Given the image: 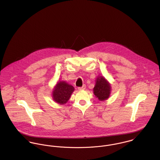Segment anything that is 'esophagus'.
Instances as JSON below:
<instances>
[{
    "mask_svg": "<svg viewBox=\"0 0 160 160\" xmlns=\"http://www.w3.org/2000/svg\"><path fill=\"white\" fill-rule=\"evenodd\" d=\"M86 85H83L82 87L78 88V90H79V91H81V90H84V89H86Z\"/></svg>",
    "mask_w": 160,
    "mask_h": 160,
    "instance_id": "34e87169",
    "label": "esophagus"
}]
</instances>
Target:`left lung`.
<instances>
[{
    "instance_id": "1",
    "label": "left lung",
    "mask_w": 160,
    "mask_h": 160,
    "mask_svg": "<svg viewBox=\"0 0 160 160\" xmlns=\"http://www.w3.org/2000/svg\"><path fill=\"white\" fill-rule=\"evenodd\" d=\"M111 86L107 81L102 76L97 78L96 84L93 88V93L100 100L107 99L110 93Z\"/></svg>"
}]
</instances>
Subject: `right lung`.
I'll return each instance as SVG.
<instances>
[{"instance_id":"add662e5","label":"right lung","mask_w":160,"mask_h":160,"mask_svg":"<svg viewBox=\"0 0 160 160\" xmlns=\"http://www.w3.org/2000/svg\"><path fill=\"white\" fill-rule=\"evenodd\" d=\"M74 90L73 86L65 82L60 81L58 82L53 91V100L58 103L64 104L69 99Z\"/></svg>"}]
</instances>
